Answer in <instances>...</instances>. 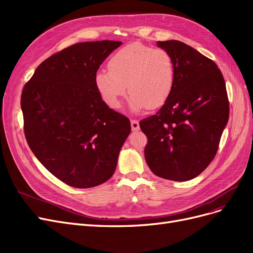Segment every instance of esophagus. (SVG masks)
<instances>
[{
  "label": "esophagus",
  "mask_w": 253,
  "mask_h": 253,
  "mask_svg": "<svg viewBox=\"0 0 253 253\" xmlns=\"http://www.w3.org/2000/svg\"><path fill=\"white\" fill-rule=\"evenodd\" d=\"M131 129L133 130H138L140 129V124H138V122L136 120H131Z\"/></svg>",
  "instance_id": "obj_1"
}]
</instances>
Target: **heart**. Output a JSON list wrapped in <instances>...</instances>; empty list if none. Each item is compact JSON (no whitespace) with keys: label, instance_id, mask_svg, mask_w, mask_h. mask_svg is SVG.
<instances>
[{"label":"heart","instance_id":"1","mask_svg":"<svg viewBox=\"0 0 253 253\" xmlns=\"http://www.w3.org/2000/svg\"><path fill=\"white\" fill-rule=\"evenodd\" d=\"M108 69L96 72L95 86L111 108L121 107L127 85L133 111L161 107L174 85L173 59L161 47L128 44L112 54Z\"/></svg>","mask_w":253,"mask_h":253}]
</instances>
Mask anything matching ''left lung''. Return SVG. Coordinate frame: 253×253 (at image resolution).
<instances>
[{
  "label": "left lung",
  "instance_id": "8db88e82",
  "mask_svg": "<svg viewBox=\"0 0 253 253\" xmlns=\"http://www.w3.org/2000/svg\"><path fill=\"white\" fill-rule=\"evenodd\" d=\"M173 59L174 85L161 109L140 122L147 136L145 159L152 172L189 181L214 159L229 119L225 80L217 65L176 40L159 41Z\"/></svg>",
  "mask_w": 253,
  "mask_h": 253
}]
</instances>
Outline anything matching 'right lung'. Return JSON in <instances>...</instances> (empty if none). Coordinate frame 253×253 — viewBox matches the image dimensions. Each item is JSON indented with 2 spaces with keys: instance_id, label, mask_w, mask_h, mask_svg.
I'll use <instances>...</instances> for the list:
<instances>
[{
  "instance_id": "obj_1",
  "label": "right lung",
  "mask_w": 253,
  "mask_h": 253,
  "mask_svg": "<svg viewBox=\"0 0 253 253\" xmlns=\"http://www.w3.org/2000/svg\"><path fill=\"white\" fill-rule=\"evenodd\" d=\"M121 44L71 45L41 63L23 88L24 132L31 151L76 188L109 180L131 130L129 119L110 109L95 86L101 64Z\"/></svg>"
}]
</instances>
